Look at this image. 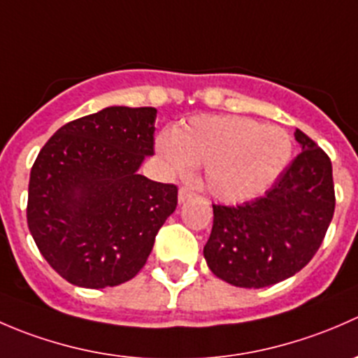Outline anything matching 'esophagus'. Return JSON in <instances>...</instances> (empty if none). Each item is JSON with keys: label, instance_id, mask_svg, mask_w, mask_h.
<instances>
[{"label": "esophagus", "instance_id": "obj_1", "mask_svg": "<svg viewBox=\"0 0 358 358\" xmlns=\"http://www.w3.org/2000/svg\"><path fill=\"white\" fill-rule=\"evenodd\" d=\"M194 196V192L190 189H187V187H182V189L178 190V202L180 204H182V202H185V201H189L190 197Z\"/></svg>", "mask_w": 358, "mask_h": 358}]
</instances>
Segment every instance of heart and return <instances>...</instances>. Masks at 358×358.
I'll return each mask as SVG.
<instances>
[{
  "mask_svg": "<svg viewBox=\"0 0 358 358\" xmlns=\"http://www.w3.org/2000/svg\"><path fill=\"white\" fill-rule=\"evenodd\" d=\"M157 154L175 175L206 166V187L223 202L262 196L282 175L292 142L286 129L239 115H196L156 140Z\"/></svg>",
  "mask_w": 358,
  "mask_h": 358,
  "instance_id": "b5f03b06",
  "label": "heart"
}]
</instances>
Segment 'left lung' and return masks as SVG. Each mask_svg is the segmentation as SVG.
Segmentation results:
<instances>
[{
	"instance_id": "8db88e82",
	"label": "left lung",
	"mask_w": 358,
	"mask_h": 358,
	"mask_svg": "<svg viewBox=\"0 0 358 358\" xmlns=\"http://www.w3.org/2000/svg\"><path fill=\"white\" fill-rule=\"evenodd\" d=\"M301 147L265 196L241 206L213 204L204 246L209 270L237 287L272 286L308 265L334 215L331 159L301 129Z\"/></svg>"
}]
</instances>
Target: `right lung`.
I'll return each mask as SVG.
<instances>
[{
	"mask_svg": "<svg viewBox=\"0 0 358 358\" xmlns=\"http://www.w3.org/2000/svg\"><path fill=\"white\" fill-rule=\"evenodd\" d=\"M154 107H107L64 124L36 157L27 225L74 286H119L142 270L178 189L138 175L154 154Z\"/></svg>",
	"mask_w": 358,
	"mask_h": 358,
	"instance_id": "obj_1",
	"label": "right lung"
}]
</instances>
